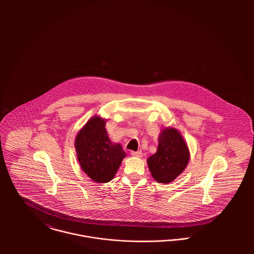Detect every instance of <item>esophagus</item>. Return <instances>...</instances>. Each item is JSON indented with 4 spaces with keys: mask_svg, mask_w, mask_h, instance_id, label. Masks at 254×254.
I'll use <instances>...</instances> for the list:
<instances>
[{
    "mask_svg": "<svg viewBox=\"0 0 254 254\" xmlns=\"http://www.w3.org/2000/svg\"><path fill=\"white\" fill-rule=\"evenodd\" d=\"M131 154L133 155V156H137V157H141L142 155H143V152H142V150H138V151H131Z\"/></svg>",
    "mask_w": 254,
    "mask_h": 254,
    "instance_id": "obj_1",
    "label": "esophagus"
}]
</instances>
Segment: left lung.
<instances>
[{"mask_svg":"<svg viewBox=\"0 0 254 254\" xmlns=\"http://www.w3.org/2000/svg\"><path fill=\"white\" fill-rule=\"evenodd\" d=\"M189 159V149L181 134L167 128L160 133L156 152L147 158V165L155 181L167 184L181 174Z\"/></svg>","mask_w":254,"mask_h":254,"instance_id":"left-lung-1","label":"left lung"}]
</instances>
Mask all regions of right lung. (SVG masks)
<instances>
[{"instance_id":"obj_1","label":"right lung","mask_w":254,"mask_h":254,"mask_svg":"<svg viewBox=\"0 0 254 254\" xmlns=\"http://www.w3.org/2000/svg\"><path fill=\"white\" fill-rule=\"evenodd\" d=\"M106 121L92 117L77 134L75 148L83 171L97 183L111 181L126 153L109 140Z\"/></svg>"}]
</instances>
